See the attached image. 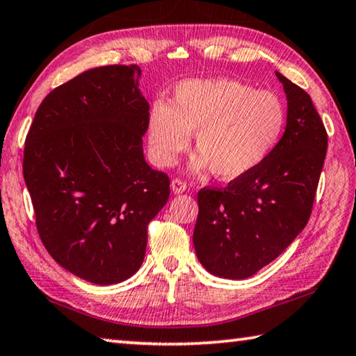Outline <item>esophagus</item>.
I'll return each mask as SVG.
<instances>
[{
  "label": "esophagus",
  "mask_w": 356,
  "mask_h": 356,
  "mask_svg": "<svg viewBox=\"0 0 356 356\" xmlns=\"http://www.w3.org/2000/svg\"><path fill=\"white\" fill-rule=\"evenodd\" d=\"M171 188L176 195H180V193H184L186 190V182H184L182 179H172Z\"/></svg>",
  "instance_id": "obj_1"
}]
</instances>
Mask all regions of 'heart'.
I'll return each instance as SVG.
<instances>
[{"label": "heart", "mask_w": 356, "mask_h": 356, "mask_svg": "<svg viewBox=\"0 0 356 356\" xmlns=\"http://www.w3.org/2000/svg\"><path fill=\"white\" fill-rule=\"evenodd\" d=\"M286 122L279 96L235 79H196L177 86L171 104L159 99L147 118V149L156 165L177 163L195 134L191 170L243 177L274 149Z\"/></svg>", "instance_id": "obj_1"}]
</instances>
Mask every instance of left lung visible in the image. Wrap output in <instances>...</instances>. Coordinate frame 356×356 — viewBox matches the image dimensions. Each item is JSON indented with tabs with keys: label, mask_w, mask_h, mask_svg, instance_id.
Listing matches in <instances>:
<instances>
[{
	"label": "left lung",
	"mask_w": 356,
	"mask_h": 356,
	"mask_svg": "<svg viewBox=\"0 0 356 356\" xmlns=\"http://www.w3.org/2000/svg\"><path fill=\"white\" fill-rule=\"evenodd\" d=\"M288 99L285 134L254 171L225 188L197 193L193 244L202 266L248 279L275 260L305 229L327 154V131L309 95L275 73Z\"/></svg>",
	"instance_id": "obj_1"
}]
</instances>
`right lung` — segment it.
<instances>
[{
	"instance_id": "obj_1",
	"label": "right lung",
	"mask_w": 356,
	"mask_h": 356,
	"mask_svg": "<svg viewBox=\"0 0 356 356\" xmlns=\"http://www.w3.org/2000/svg\"><path fill=\"white\" fill-rule=\"evenodd\" d=\"M137 65L83 71L37 108L23 176L49 255L81 279L113 285L145 260L147 224L170 197V177L146 163L149 104Z\"/></svg>"
}]
</instances>
